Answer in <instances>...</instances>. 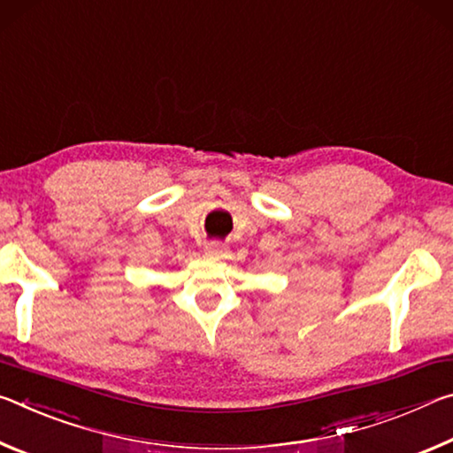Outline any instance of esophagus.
Masks as SVG:
<instances>
[{
  "label": "esophagus",
  "instance_id": "obj_1",
  "mask_svg": "<svg viewBox=\"0 0 453 453\" xmlns=\"http://www.w3.org/2000/svg\"><path fill=\"white\" fill-rule=\"evenodd\" d=\"M204 250H206V255L209 257H222L225 255V244L222 242H219V241H212V242H206V247H204Z\"/></svg>",
  "mask_w": 453,
  "mask_h": 453
}]
</instances>
